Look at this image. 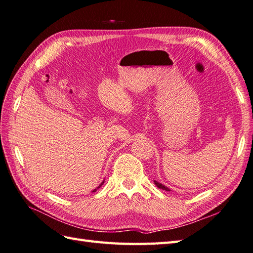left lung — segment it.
Here are the masks:
<instances>
[{
    "label": "left lung",
    "instance_id": "8db88e82",
    "mask_svg": "<svg viewBox=\"0 0 253 253\" xmlns=\"http://www.w3.org/2000/svg\"><path fill=\"white\" fill-rule=\"evenodd\" d=\"M154 183L156 184V186L158 187V188H160V189H164V190H168V192H170V189L168 188V187H166L165 185H162L161 183H159V182H157V181H154Z\"/></svg>",
    "mask_w": 253,
    "mask_h": 253
}]
</instances>
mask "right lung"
<instances>
[{
    "mask_svg": "<svg viewBox=\"0 0 253 253\" xmlns=\"http://www.w3.org/2000/svg\"><path fill=\"white\" fill-rule=\"evenodd\" d=\"M103 184H104V182H103V183H102V184H100V185H99V186H98V187H97V188H99V187H100V186H102V185H103ZM95 190H96V189H94V190H93V192H95Z\"/></svg>",
    "mask_w": 253,
    "mask_h": 253,
    "instance_id": "right-lung-1",
    "label": "right lung"
}]
</instances>
